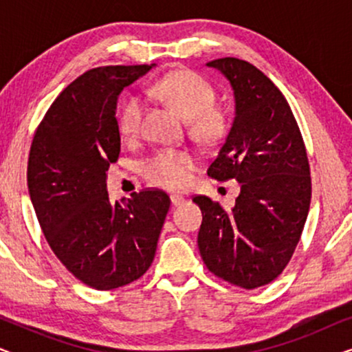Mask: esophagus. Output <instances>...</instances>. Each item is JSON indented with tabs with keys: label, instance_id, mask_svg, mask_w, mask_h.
I'll return each mask as SVG.
<instances>
[{
	"label": "esophagus",
	"instance_id": "esophagus-1",
	"mask_svg": "<svg viewBox=\"0 0 352 352\" xmlns=\"http://www.w3.org/2000/svg\"><path fill=\"white\" fill-rule=\"evenodd\" d=\"M170 199H171V204L175 205V206H179V205H182V204H184V201H186L184 197L177 195V194H171Z\"/></svg>",
	"mask_w": 352,
	"mask_h": 352
}]
</instances>
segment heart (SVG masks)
<instances>
[{
	"mask_svg": "<svg viewBox=\"0 0 352 352\" xmlns=\"http://www.w3.org/2000/svg\"><path fill=\"white\" fill-rule=\"evenodd\" d=\"M146 94L158 99L187 118L189 131L204 144H216L229 131V115L214 105L216 93L204 76L192 70H176L147 85ZM144 105L139 98H128L118 113V131L133 141L142 126ZM199 157L187 148H162L147 158L142 175L151 184L165 189H181L190 181Z\"/></svg>",
	"mask_w": 352,
	"mask_h": 352,
	"instance_id": "b5f03b06",
	"label": "heart"
}]
</instances>
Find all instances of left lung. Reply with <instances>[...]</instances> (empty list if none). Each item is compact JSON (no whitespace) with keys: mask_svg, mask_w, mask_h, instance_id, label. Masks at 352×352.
Here are the masks:
<instances>
[{"mask_svg":"<svg viewBox=\"0 0 352 352\" xmlns=\"http://www.w3.org/2000/svg\"><path fill=\"white\" fill-rule=\"evenodd\" d=\"M206 65L223 72L235 96L232 128L206 173L239 181L240 194L232 210L192 197L204 216L199 250L216 277L253 290L280 276L300 242L311 205L309 160L290 105L261 70L235 57Z\"/></svg>","mask_w":352,"mask_h":352,"instance_id":"obj_1","label":"left lung"}]
</instances>
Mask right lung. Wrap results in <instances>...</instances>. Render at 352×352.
<instances>
[{"label": "right lung", "instance_id": "obj_1", "mask_svg": "<svg viewBox=\"0 0 352 352\" xmlns=\"http://www.w3.org/2000/svg\"><path fill=\"white\" fill-rule=\"evenodd\" d=\"M152 65L85 72L47 109L28 153V192L46 242L72 276L96 290L147 272L170 210L163 190L142 189L115 204L105 190V173L120 155L117 98Z\"/></svg>", "mask_w": 352, "mask_h": 352}]
</instances>
